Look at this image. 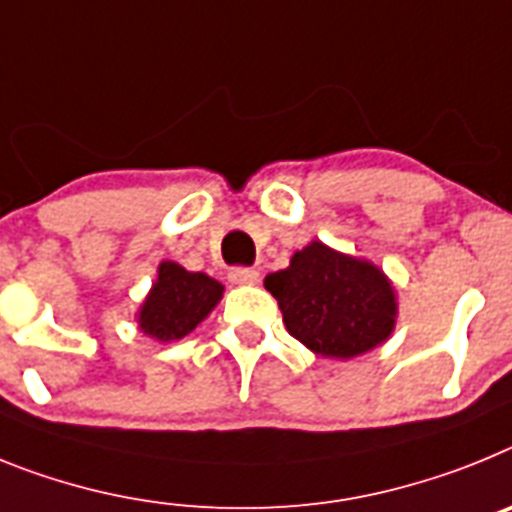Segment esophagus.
Returning a JSON list of instances; mask_svg holds the SVG:
<instances>
[{"label": "esophagus", "instance_id": "esophagus-1", "mask_svg": "<svg viewBox=\"0 0 512 512\" xmlns=\"http://www.w3.org/2000/svg\"><path fill=\"white\" fill-rule=\"evenodd\" d=\"M229 281L237 286H255L260 281V273L255 268H234L229 273Z\"/></svg>", "mask_w": 512, "mask_h": 512}]
</instances>
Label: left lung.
Returning <instances> with one entry per match:
<instances>
[{
	"instance_id": "1",
	"label": "left lung",
	"mask_w": 512,
	"mask_h": 512,
	"mask_svg": "<svg viewBox=\"0 0 512 512\" xmlns=\"http://www.w3.org/2000/svg\"><path fill=\"white\" fill-rule=\"evenodd\" d=\"M265 288L283 311L291 337L335 361L379 348L397 327V291L389 275L363 257L345 255L314 239L293 252L286 270Z\"/></svg>"
}]
</instances>
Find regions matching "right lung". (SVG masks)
Returning <instances> with one entry per match:
<instances>
[{
  "instance_id": "obj_1",
  "label": "right lung",
  "mask_w": 512,
  "mask_h": 512,
  "mask_svg": "<svg viewBox=\"0 0 512 512\" xmlns=\"http://www.w3.org/2000/svg\"><path fill=\"white\" fill-rule=\"evenodd\" d=\"M224 286L206 273H193L172 260L159 262L157 281L136 311L144 335L159 342H177L188 337L216 309Z\"/></svg>"
}]
</instances>
